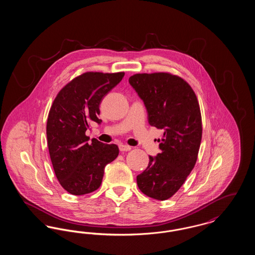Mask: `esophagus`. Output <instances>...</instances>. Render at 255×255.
<instances>
[{"instance_id": "esophagus-1", "label": "esophagus", "mask_w": 255, "mask_h": 255, "mask_svg": "<svg viewBox=\"0 0 255 255\" xmlns=\"http://www.w3.org/2000/svg\"><path fill=\"white\" fill-rule=\"evenodd\" d=\"M131 149H132L131 146L126 145V144H121L120 145V150L122 152H127V151H130Z\"/></svg>"}]
</instances>
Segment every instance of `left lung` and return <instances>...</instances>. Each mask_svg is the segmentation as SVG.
I'll use <instances>...</instances> for the list:
<instances>
[{"mask_svg":"<svg viewBox=\"0 0 255 255\" xmlns=\"http://www.w3.org/2000/svg\"><path fill=\"white\" fill-rule=\"evenodd\" d=\"M129 83L144 102L149 124L163 130L160 153L149 156L137 186L146 196L164 201L181 188L197 161L203 133L199 102L190 85L171 73H136Z\"/></svg>","mask_w":255,"mask_h":255,"instance_id":"1","label":"left lung"}]
</instances>
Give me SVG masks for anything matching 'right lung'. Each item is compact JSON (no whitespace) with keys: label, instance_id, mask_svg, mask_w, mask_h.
I'll return each mask as SVG.
<instances>
[{"label":"right lung","instance_id":"1","mask_svg":"<svg viewBox=\"0 0 255 255\" xmlns=\"http://www.w3.org/2000/svg\"><path fill=\"white\" fill-rule=\"evenodd\" d=\"M124 74L83 73L63 87L53 100L47 122L49 156L57 180L71 194L96 191L105 166L119 156L116 144H104L97 138L88 142L86 131L91 122L101 123L99 105Z\"/></svg>","mask_w":255,"mask_h":255}]
</instances>
